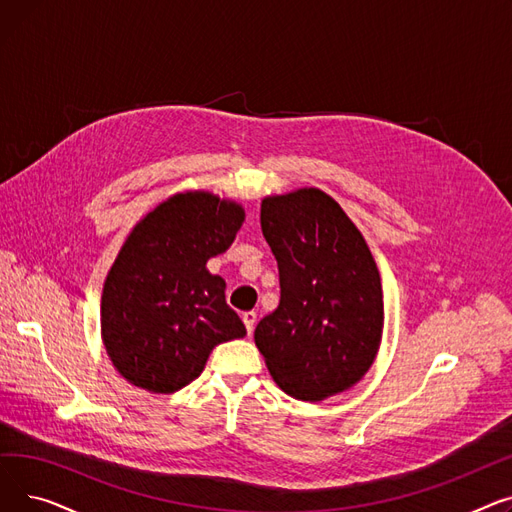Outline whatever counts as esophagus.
I'll return each instance as SVG.
<instances>
[{
	"instance_id": "esophagus-1",
	"label": "esophagus",
	"mask_w": 512,
	"mask_h": 512,
	"mask_svg": "<svg viewBox=\"0 0 512 512\" xmlns=\"http://www.w3.org/2000/svg\"><path fill=\"white\" fill-rule=\"evenodd\" d=\"M255 321H257V313H255V311H245V313H242V324H245V328H247L249 334H253Z\"/></svg>"
}]
</instances>
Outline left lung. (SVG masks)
<instances>
[{
  "label": "left lung",
  "mask_w": 512,
  "mask_h": 512,
  "mask_svg": "<svg viewBox=\"0 0 512 512\" xmlns=\"http://www.w3.org/2000/svg\"><path fill=\"white\" fill-rule=\"evenodd\" d=\"M261 230L280 272V305L255 328L270 375L305 402L346 392L384 332L382 278L363 234L315 186L265 197Z\"/></svg>",
  "instance_id": "1"
}]
</instances>
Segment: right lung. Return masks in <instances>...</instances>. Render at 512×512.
<instances>
[{
    "instance_id": "obj_1",
    "label": "right lung",
    "mask_w": 512,
    "mask_h": 512,
    "mask_svg": "<svg viewBox=\"0 0 512 512\" xmlns=\"http://www.w3.org/2000/svg\"><path fill=\"white\" fill-rule=\"evenodd\" d=\"M242 222L240 203L184 191L130 230L101 294V340L128 384L178 392L199 378L215 346L247 334L226 303L224 278L207 270Z\"/></svg>"
}]
</instances>
